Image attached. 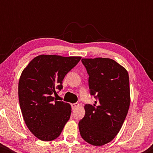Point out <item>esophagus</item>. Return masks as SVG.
<instances>
[{
	"label": "esophagus",
	"instance_id": "34e87169",
	"mask_svg": "<svg viewBox=\"0 0 153 153\" xmlns=\"http://www.w3.org/2000/svg\"><path fill=\"white\" fill-rule=\"evenodd\" d=\"M79 103L72 104V108H73V109H74V108L79 107Z\"/></svg>",
	"mask_w": 153,
	"mask_h": 153
}]
</instances>
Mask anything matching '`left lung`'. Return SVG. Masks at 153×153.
Returning a JSON list of instances; mask_svg holds the SVG:
<instances>
[{
	"label": "left lung",
	"mask_w": 153,
	"mask_h": 153,
	"mask_svg": "<svg viewBox=\"0 0 153 153\" xmlns=\"http://www.w3.org/2000/svg\"><path fill=\"white\" fill-rule=\"evenodd\" d=\"M81 61L89 75L90 93L97 101L93 106H84L79 131L84 141L101 146L114 139L127 116L130 104L128 72L110 58H82Z\"/></svg>",
	"instance_id": "1"
}]
</instances>
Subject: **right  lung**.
Returning a JSON list of instances; mask_svg holds the SVG:
<instances>
[{
    "mask_svg": "<svg viewBox=\"0 0 153 153\" xmlns=\"http://www.w3.org/2000/svg\"><path fill=\"white\" fill-rule=\"evenodd\" d=\"M81 58L39 55L21 74L18 93L23 118L29 130L41 141L58 138L70 118V104L57 101L53 95L62 88L65 76Z\"/></svg>",
    "mask_w": 153,
    "mask_h": 153,
    "instance_id": "right-lung-1",
    "label": "right lung"
}]
</instances>
